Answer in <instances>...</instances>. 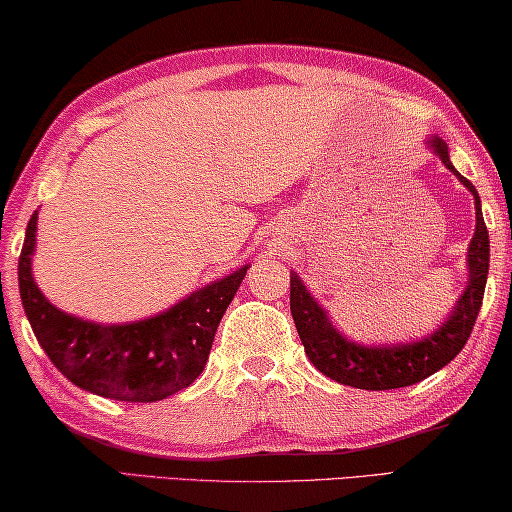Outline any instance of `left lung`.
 <instances>
[{
  "label": "left lung",
  "instance_id": "1",
  "mask_svg": "<svg viewBox=\"0 0 512 512\" xmlns=\"http://www.w3.org/2000/svg\"><path fill=\"white\" fill-rule=\"evenodd\" d=\"M427 144L444 160L448 170L469 188L476 202V232L467 253V289L457 299L451 317L427 338L409 342V345L365 347L335 331L326 310L312 299L301 278L292 273V278H289V308H292L305 354L322 375L335 379L338 384L365 388V391H388V388L418 384V381L427 379L451 363L462 352L471 331H474L480 305H483L487 269H490V236H487L483 211H480L478 190L474 183L455 170L451 158H448L446 142L441 137H432Z\"/></svg>",
  "mask_w": 512,
  "mask_h": 512
}]
</instances>
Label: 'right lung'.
I'll use <instances>...</instances> for the list:
<instances>
[{"label":"right lung","instance_id":"add662e5","mask_svg":"<svg viewBox=\"0 0 512 512\" xmlns=\"http://www.w3.org/2000/svg\"><path fill=\"white\" fill-rule=\"evenodd\" d=\"M36 218H29L18 262L22 308L38 345L75 386L121 402H156L188 388L209 361L213 335L248 264L197 289L156 317L94 324L55 308L32 276Z\"/></svg>","mask_w":512,"mask_h":512}]
</instances>
